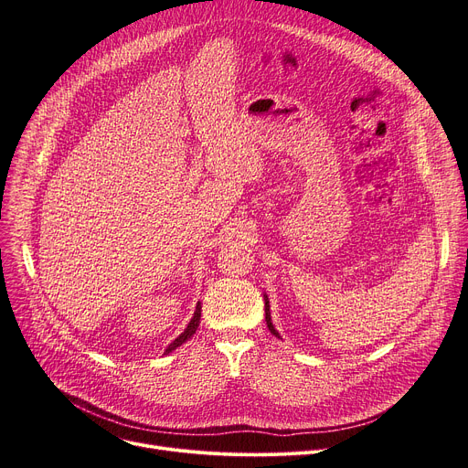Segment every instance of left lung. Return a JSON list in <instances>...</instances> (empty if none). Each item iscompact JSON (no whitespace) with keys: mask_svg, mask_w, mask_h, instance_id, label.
<instances>
[{"mask_svg":"<svg viewBox=\"0 0 468 468\" xmlns=\"http://www.w3.org/2000/svg\"><path fill=\"white\" fill-rule=\"evenodd\" d=\"M263 298H265V323H267V328H269V330H271V334H273V335L281 337V335H279V332L275 330L273 323H271V313H269V302H267V296H263Z\"/></svg>","mask_w":468,"mask_h":468,"instance_id":"8db88e82","label":"left lung"}]
</instances>
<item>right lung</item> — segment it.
Instances as JSON below:
<instances>
[{
  "label": "right lung",
  "mask_w": 468,
  "mask_h": 468,
  "mask_svg": "<svg viewBox=\"0 0 468 468\" xmlns=\"http://www.w3.org/2000/svg\"><path fill=\"white\" fill-rule=\"evenodd\" d=\"M199 321H201V303H197V307H195V313H193V318L189 321V324H187V328L170 343V346L166 347V351L165 353H172L175 351L176 347H180L182 343H186L193 334H195V330H197V326H199Z\"/></svg>",
  "instance_id": "obj_1"
}]
</instances>
